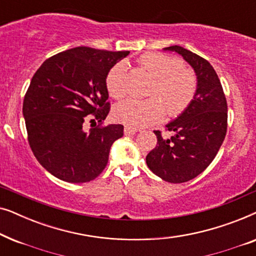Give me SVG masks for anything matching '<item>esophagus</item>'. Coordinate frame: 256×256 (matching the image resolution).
I'll use <instances>...</instances> for the list:
<instances>
[{
    "mask_svg": "<svg viewBox=\"0 0 256 256\" xmlns=\"http://www.w3.org/2000/svg\"><path fill=\"white\" fill-rule=\"evenodd\" d=\"M124 135H134L136 132H138V129L132 127V126H126L124 127Z\"/></svg>",
    "mask_w": 256,
    "mask_h": 256,
    "instance_id": "34e87169",
    "label": "esophagus"
}]
</instances>
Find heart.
Here are the masks:
<instances>
[{
    "mask_svg": "<svg viewBox=\"0 0 256 256\" xmlns=\"http://www.w3.org/2000/svg\"><path fill=\"white\" fill-rule=\"evenodd\" d=\"M142 70L154 78L148 92L150 99H128L116 104L114 115L128 126L142 127L158 122L166 115L178 116L188 110L198 90L197 76L190 68H183V62L160 52H146L138 58ZM126 66L118 62L106 76V88L110 96L120 100L126 96Z\"/></svg>",
    "mask_w": 256,
    "mask_h": 256,
    "instance_id": "heart-1",
    "label": "heart"
}]
</instances>
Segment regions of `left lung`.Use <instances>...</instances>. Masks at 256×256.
<instances>
[{"label": "left lung", "mask_w": 256, "mask_h": 256, "mask_svg": "<svg viewBox=\"0 0 256 256\" xmlns=\"http://www.w3.org/2000/svg\"><path fill=\"white\" fill-rule=\"evenodd\" d=\"M164 50L180 54L198 80L190 106L166 124L172 136L163 138L162 132L154 130L157 146L146 158L156 176L177 184L194 180L214 160L227 132V101L218 74L206 59L178 45Z\"/></svg>", "instance_id": "left-lung-1"}]
</instances>
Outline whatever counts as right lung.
Returning <instances> with one entry per match:
<instances>
[{
    "label": "right lung",
    "mask_w": 256,
    "mask_h": 256,
    "mask_svg": "<svg viewBox=\"0 0 256 256\" xmlns=\"http://www.w3.org/2000/svg\"><path fill=\"white\" fill-rule=\"evenodd\" d=\"M129 51L78 46L46 59L31 79L23 101L28 141L51 174L86 183L102 172L124 126H104L110 113L106 76ZM98 121L88 132L83 122Z\"/></svg>",
    "instance_id": "add662e5"
}]
</instances>
